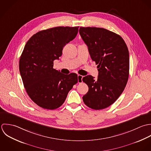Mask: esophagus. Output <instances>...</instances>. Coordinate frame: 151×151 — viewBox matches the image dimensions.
<instances>
[{
    "instance_id": "esophagus-1",
    "label": "esophagus",
    "mask_w": 151,
    "mask_h": 151,
    "mask_svg": "<svg viewBox=\"0 0 151 151\" xmlns=\"http://www.w3.org/2000/svg\"><path fill=\"white\" fill-rule=\"evenodd\" d=\"M82 78H83V76L81 75H78V83H82L83 81H82Z\"/></svg>"
}]
</instances>
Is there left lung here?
<instances>
[{
	"mask_svg": "<svg viewBox=\"0 0 151 151\" xmlns=\"http://www.w3.org/2000/svg\"><path fill=\"white\" fill-rule=\"evenodd\" d=\"M79 31L99 68L97 80L91 75L82 79L89 87L83 102L94 110L107 108L119 97L128 79L127 46L120 35L105 29L80 27Z\"/></svg>",
	"mask_w": 151,
	"mask_h": 151,
	"instance_id": "1",
	"label": "left lung"
}]
</instances>
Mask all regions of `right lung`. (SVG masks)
Returning a JSON list of instances; mask_svg holds the SVG:
<instances>
[{
    "label": "right lung",
    "instance_id": "obj_1",
    "mask_svg": "<svg viewBox=\"0 0 151 151\" xmlns=\"http://www.w3.org/2000/svg\"><path fill=\"white\" fill-rule=\"evenodd\" d=\"M79 27H57L40 31L27 42L19 60V70L26 92L38 106L54 110L64 103L78 82V75H65L53 68L63 47L73 40Z\"/></svg>",
    "mask_w": 151,
    "mask_h": 151
}]
</instances>
